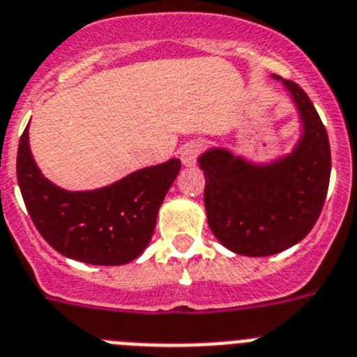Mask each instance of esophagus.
Returning a JSON list of instances; mask_svg holds the SVG:
<instances>
[{
	"mask_svg": "<svg viewBox=\"0 0 357 357\" xmlns=\"http://www.w3.org/2000/svg\"><path fill=\"white\" fill-rule=\"evenodd\" d=\"M200 151H202V146L199 142H190L185 144L181 151V160L185 167H191L197 164V158H199Z\"/></svg>",
	"mask_w": 357,
	"mask_h": 357,
	"instance_id": "esophagus-1",
	"label": "esophagus"
}]
</instances>
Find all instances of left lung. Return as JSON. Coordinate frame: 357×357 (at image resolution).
Segmentation results:
<instances>
[{
    "label": "left lung",
    "instance_id": "8db88e82",
    "mask_svg": "<svg viewBox=\"0 0 357 357\" xmlns=\"http://www.w3.org/2000/svg\"><path fill=\"white\" fill-rule=\"evenodd\" d=\"M298 108L301 135L289 155L249 162L229 149L199 157L204 206L218 242L243 257H271L296 245L314 227L331 181V146L314 105L296 83L273 75Z\"/></svg>",
    "mask_w": 357,
    "mask_h": 357
}]
</instances>
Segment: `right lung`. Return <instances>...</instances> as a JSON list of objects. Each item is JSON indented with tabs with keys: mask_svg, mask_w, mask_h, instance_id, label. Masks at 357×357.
I'll return each mask as SVG.
<instances>
[{
	"mask_svg": "<svg viewBox=\"0 0 357 357\" xmlns=\"http://www.w3.org/2000/svg\"><path fill=\"white\" fill-rule=\"evenodd\" d=\"M16 169L30 218L52 248L91 266H124L148 248L158 208L181 172V160L142 167L99 190L66 191L39 172L26 126Z\"/></svg>",
	"mask_w": 357,
	"mask_h": 357,
	"instance_id": "obj_1",
	"label": "right lung"
}]
</instances>
